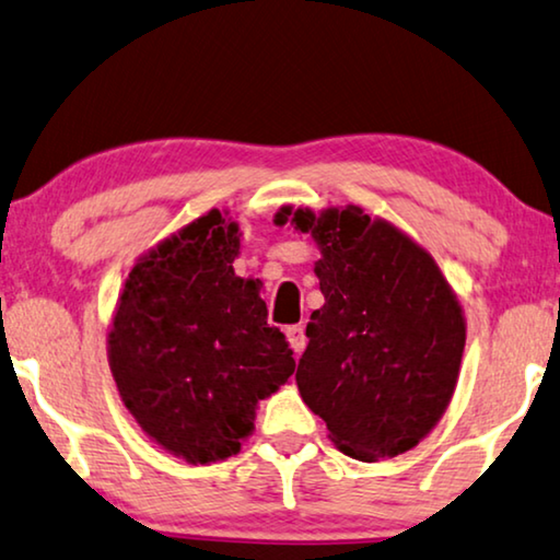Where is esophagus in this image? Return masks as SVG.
Returning <instances> with one entry per match:
<instances>
[{
  "instance_id": "1",
  "label": "esophagus",
  "mask_w": 560,
  "mask_h": 560,
  "mask_svg": "<svg viewBox=\"0 0 560 560\" xmlns=\"http://www.w3.org/2000/svg\"><path fill=\"white\" fill-rule=\"evenodd\" d=\"M285 336H288V343H290V348H293L295 355L305 351V328L303 326H290L285 330Z\"/></svg>"
}]
</instances>
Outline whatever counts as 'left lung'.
Segmentation results:
<instances>
[{
    "label": "left lung",
    "mask_w": 560,
    "mask_h": 560,
    "mask_svg": "<svg viewBox=\"0 0 560 560\" xmlns=\"http://www.w3.org/2000/svg\"><path fill=\"white\" fill-rule=\"evenodd\" d=\"M311 234L326 298L311 315L298 392L343 455L409 452L447 411L467 323L434 257L361 207H280L275 224Z\"/></svg>",
    "instance_id": "obj_1"
}]
</instances>
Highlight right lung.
<instances>
[{
    "label": "right lung",
    "mask_w": 560,
    "mask_h": 560,
    "mask_svg": "<svg viewBox=\"0 0 560 560\" xmlns=\"http://www.w3.org/2000/svg\"><path fill=\"white\" fill-rule=\"evenodd\" d=\"M240 237L226 209L168 234L131 267L108 326L120 401L189 465L237 455L257 404L295 371L285 336L267 326L260 285L234 275Z\"/></svg>",
    "instance_id": "1"
}]
</instances>
